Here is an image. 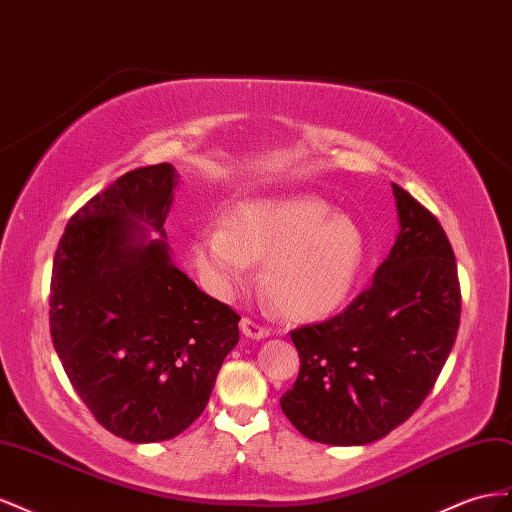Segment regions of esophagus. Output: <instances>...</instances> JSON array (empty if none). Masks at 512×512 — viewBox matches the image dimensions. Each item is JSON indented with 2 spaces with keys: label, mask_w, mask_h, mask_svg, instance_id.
I'll return each mask as SVG.
<instances>
[{
  "label": "esophagus",
  "mask_w": 512,
  "mask_h": 512,
  "mask_svg": "<svg viewBox=\"0 0 512 512\" xmlns=\"http://www.w3.org/2000/svg\"><path fill=\"white\" fill-rule=\"evenodd\" d=\"M240 330H242V334H244L246 339H253V341L266 339L268 334H270L268 328L257 324V321H253V319H242V321H240Z\"/></svg>",
  "instance_id": "34e87169"
}]
</instances>
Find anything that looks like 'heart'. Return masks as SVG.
Here are the masks:
<instances>
[{"label":"heart","instance_id":"heart-1","mask_svg":"<svg viewBox=\"0 0 512 512\" xmlns=\"http://www.w3.org/2000/svg\"><path fill=\"white\" fill-rule=\"evenodd\" d=\"M193 264L214 294L248 283L264 259L261 281L285 317L317 321L347 302L367 261V236L352 216L311 193L244 199L223 225L191 240Z\"/></svg>","mask_w":512,"mask_h":512}]
</instances>
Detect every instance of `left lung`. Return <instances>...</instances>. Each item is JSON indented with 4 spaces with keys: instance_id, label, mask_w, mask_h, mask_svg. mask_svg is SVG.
I'll list each match as a JSON object with an SVG mask.
<instances>
[{
    "instance_id": "8db88e82",
    "label": "left lung",
    "mask_w": 512,
    "mask_h": 512,
    "mask_svg": "<svg viewBox=\"0 0 512 512\" xmlns=\"http://www.w3.org/2000/svg\"><path fill=\"white\" fill-rule=\"evenodd\" d=\"M399 233L371 287L321 324L291 332L300 373L281 410L330 446L382 440L427 399L455 345L461 294L437 218L392 184Z\"/></svg>"
}]
</instances>
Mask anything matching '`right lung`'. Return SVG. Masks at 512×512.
<instances>
[{
	"label": "right lung",
	"mask_w": 512,
	"mask_h": 512,
	"mask_svg": "<svg viewBox=\"0 0 512 512\" xmlns=\"http://www.w3.org/2000/svg\"><path fill=\"white\" fill-rule=\"evenodd\" d=\"M178 178L169 163L128 171L70 218L53 259L55 352L100 425L135 444L191 427L240 339L238 313L171 259Z\"/></svg>",
	"instance_id": "add662e5"
}]
</instances>
